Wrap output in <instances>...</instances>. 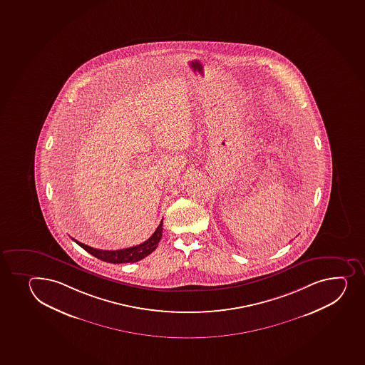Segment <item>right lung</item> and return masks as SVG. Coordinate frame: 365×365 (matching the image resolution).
Instances as JSON below:
<instances>
[{
    "instance_id": "1",
    "label": "right lung",
    "mask_w": 365,
    "mask_h": 365,
    "mask_svg": "<svg viewBox=\"0 0 365 365\" xmlns=\"http://www.w3.org/2000/svg\"><path fill=\"white\" fill-rule=\"evenodd\" d=\"M162 236L163 220L147 241L143 242L141 245H135V247H130V248L120 249V250H101V249L91 248L88 245L80 243L74 238L72 240L76 242V245H79L81 248L85 249L87 252H90L91 255L96 256L97 259L106 261V262L116 264V263L138 262L140 259H145L158 247Z\"/></svg>"
}]
</instances>
